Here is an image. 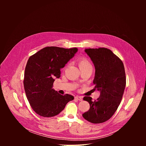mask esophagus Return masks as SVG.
<instances>
[{
  "mask_svg": "<svg viewBox=\"0 0 146 146\" xmlns=\"http://www.w3.org/2000/svg\"><path fill=\"white\" fill-rule=\"evenodd\" d=\"M75 99L78 100H80V101H82V96H77L75 97Z\"/></svg>",
  "mask_w": 146,
  "mask_h": 146,
  "instance_id": "obj_1",
  "label": "esophagus"
}]
</instances>
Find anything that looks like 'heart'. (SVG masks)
Segmentation results:
<instances>
[{"label": "heart", "mask_w": 146, "mask_h": 146, "mask_svg": "<svg viewBox=\"0 0 146 146\" xmlns=\"http://www.w3.org/2000/svg\"><path fill=\"white\" fill-rule=\"evenodd\" d=\"M78 66L79 68H81L87 66H91V65L88 60L86 59H80L78 60Z\"/></svg>", "instance_id": "b5f03b06"}]
</instances>
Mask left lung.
Wrapping results in <instances>:
<instances>
[{"instance_id":"left-lung-1","label":"left lung","mask_w":146,"mask_h":146,"mask_svg":"<svg viewBox=\"0 0 146 146\" xmlns=\"http://www.w3.org/2000/svg\"><path fill=\"white\" fill-rule=\"evenodd\" d=\"M95 69L93 81L95 88L100 92L99 98L95 101L85 96L90 103L89 110L82 114L88 121L102 123L109 119L121 103L126 86V77L122 60L110 50L106 48L85 49Z\"/></svg>"}]
</instances>
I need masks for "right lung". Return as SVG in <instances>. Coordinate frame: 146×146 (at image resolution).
Returning <instances> with one entry per match:
<instances>
[{
  "label": "right lung",
  "instance_id": "obj_1",
  "mask_svg": "<svg viewBox=\"0 0 146 146\" xmlns=\"http://www.w3.org/2000/svg\"><path fill=\"white\" fill-rule=\"evenodd\" d=\"M77 51V48L47 47L29 58L25 70L24 86L30 105L37 114L44 117H54L74 99L73 96L62 95L52 87L55 78L60 77V69Z\"/></svg>",
  "mask_w": 146,
  "mask_h": 146
}]
</instances>
